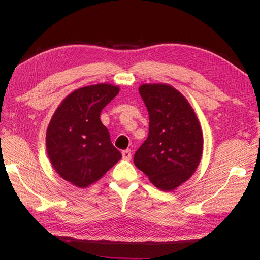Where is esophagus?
Segmentation results:
<instances>
[{
  "label": "esophagus",
  "mask_w": 260,
  "mask_h": 260,
  "mask_svg": "<svg viewBox=\"0 0 260 260\" xmlns=\"http://www.w3.org/2000/svg\"><path fill=\"white\" fill-rule=\"evenodd\" d=\"M122 157L124 160H131L132 159V152L129 151V149H125V151L122 152Z\"/></svg>",
  "instance_id": "34e87169"
}]
</instances>
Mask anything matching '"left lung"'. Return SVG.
I'll use <instances>...</instances> for the list:
<instances>
[{"instance_id": "1", "label": "left lung", "mask_w": 260, "mask_h": 260, "mask_svg": "<svg viewBox=\"0 0 260 260\" xmlns=\"http://www.w3.org/2000/svg\"><path fill=\"white\" fill-rule=\"evenodd\" d=\"M139 92L149 116L148 136L134 163L156 187L174 190L190 178L202 156L203 136L184 95L169 84H142Z\"/></svg>"}]
</instances>
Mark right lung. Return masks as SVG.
Masks as SVG:
<instances>
[{
  "instance_id": "1",
  "label": "right lung",
  "mask_w": 260,
  "mask_h": 260,
  "mask_svg": "<svg viewBox=\"0 0 260 260\" xmlns=\"http://www.w3.org/2000/svg\"><path fill=\"white\" fill-rule=\"evenodd\" d=\"M119 86L100 83L78 88L61 102L46 132V151L60 177L84 188L98 181L122 158L102 124V109Z\"/></svg>"
}]
</instances>
